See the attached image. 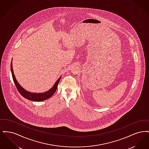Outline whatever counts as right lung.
<instances>
[{
  "label": "right lung",
  "instance_id": "right-lung-1",
  "mask_svg": "<svg viewBox=\"0 0 149 149\" xmlns=\"http://www.w3.org/2000/svg\"><path fill=\"white\" fill-rule=\"evenodd\" d=\"M10 69H11V72H12V78L13 79L15 85L19 93L21 94L22 95L26 98V99H29L30 100L32 101H36V102H40V101H43L45 100L50 98L52 96V95L55 93L56 91L57 85L58 84V83L60 81V80L61 78H59L56 81V82L55 83L53 87L50 89L49 91L47 92H46L45 93H31L25 90L23 88H22L19 84L18 83L17 80H16L15 77L14 76V72H13V69L12 68V62L11 63L10 65Z\"/></svg>",
  "mask_w": 149,
  "mask_h": 149
}]
</instances>
